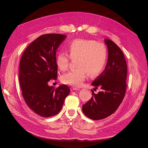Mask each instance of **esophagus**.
I'll return each instance as SVG.
<instances>
[{"label": "esophagus", "mask_w": 148, "mask_h": 148, "mask_svg": "<svg viewBox=\"0 0 148 148\" xmlns=\"http://www.w3.org/2000/svg\"><path fill=\"white\" fill-rule=\"evenodd\" d=\"M71 91H77V90H79V88H77V87H72L71 88Z\"/></svg>", "instance_id": "esophagus-1"}]
</instances>
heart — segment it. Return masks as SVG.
<instances>
[{"label": "heart", "mask_w": 148, "mask_h": 148, "mask_svg": "<svg viewBox=\"0 0 148 148\" xmlns=\"http://www.w3.org/2000/svg\"><path fill=\"white\" fill-rule=\"evenodd\" d=\"M67 54L60 53L56 62L58 69L66 71L69 66V57L76 60L77 69L68 72L61 77V81L67 85L79 87L87 74L95 76L103 70L107 58V50L99 42L88 39H75L69 44Z\"/></svg>", "instance_id": "b5f03b06"}]
</instances>
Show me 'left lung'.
Instances as JSON below:
<instances>
[{"instance_id":"obj_1","label":"left lung","mask_w":148,"mask_h":148,"mask_svg":"<svg viewBox=\"0 0 148 148\" xmlns=\"http://www.w3.org/2000/svg\"><path fill=\"white\" fill-rule=\"evenodd\" d=\"M108 56L103 71L92 82L95 88L101 91L97 94L91 90L92 97L82 105V112L88 118L99 120L107 118L118 109L126 88L127 66L119 47L111 40L105 39Z\"/></svg>"}]
</instances>
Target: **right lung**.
<instances>
[{"label":"right lung","instance_id":"add662e5","mask_svg":"<svg viewBox=\"0 0 148 148\" xmlns=\"http://www.w3.org/2000/svg\"><path fill=\"white\" fill-rule=\"evenodd\" d=\"M66 36L46 34L26 48L19 66V82L23 98L35 113L43 117L57 114L70 90L65 84L54 88L48 82L57 77L56 51Z\"/></svg>","mask_w":148,"mask_h":148}]
</instances>
